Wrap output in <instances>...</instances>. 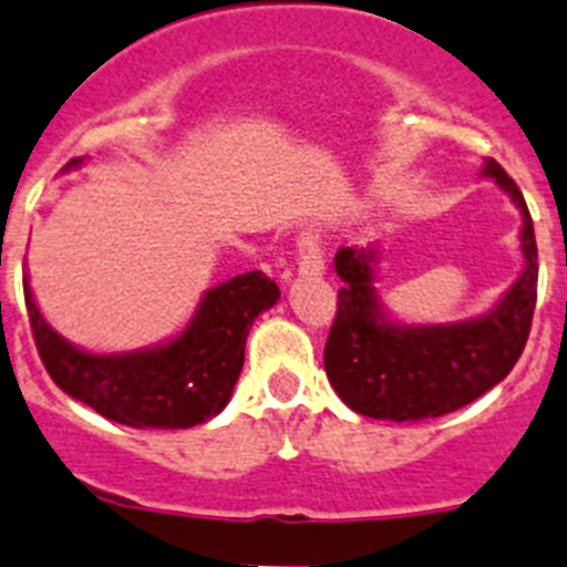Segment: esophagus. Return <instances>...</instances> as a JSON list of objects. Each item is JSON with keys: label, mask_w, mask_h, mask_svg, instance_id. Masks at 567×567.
Segmentation results:
<instances>
[{"label": "esophagus", "mask_w": 567, "mask_h": 567, "mask_svg": "<svg viewBox=\"0 0 567 567\" xmlns=\"http://www.w3.org/2000/svg\"><path fill=\"white\" fill-rule=\"evenodd\" d=\"M296 255H299V274H321L323 271V249L321 235L316 229H301L296 238Z\"/></svg>", "instance_id": "obj_1"}]
</instances>
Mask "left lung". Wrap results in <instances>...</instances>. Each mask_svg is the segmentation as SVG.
Here are the masks:
<instances>
[{
  "instance_id": "1",
  "label": "left lung",
  "mask_w": 567,
  "mask_h": 567,
  "mask_svg": "<svg viewBox=\"0 0 567 567\" xmlns=\"http://www.w3.org/2000/svg\"><path fill=\"white\" fill-rule=\"evenodd\" d=\"M482 174L496 179L524 213L526 268L487 316L435 327H401L384 318L373 290V249H343V279L329 329L323 368L354 412L382 421H423L460 410L502 382L529 340L537 301V244L524 194L496 161Z\"/></svg>"
}]
</instances>
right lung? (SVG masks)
Here are the masks:
<instances>
[{
  "label": "right lung",
  "instance_id": "1",
  "mask_svg": "<svg viewBox=\"0 0 567 567\" xmlns=\"http://www.w3.org/2000/svg\"><path fill=\"white\" fill-rule=\"evenodd\" d=\"M80 163L74 157L65 168ZM277 299V282L262 271L238 274L207 290L194 321L172 343L132 354H87L43 321L24 279L32 338L52 382L99 415L135 430H188L218 415L244 368L251 321Z\"/></svg>",
  "mask_w": 567,
  "mask_h": 567
}]
</instances>
